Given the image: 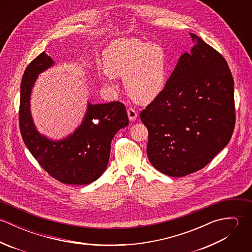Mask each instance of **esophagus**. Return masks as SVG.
<instances>
[{"label": "esophagus", "instance_id": "1", "mask_svg": "<svg viewBox=\"0 0 252 252\" xmlns=\"http://www.w3.org/2000/svg\"><path fill=\"white\" fill-rule=\"evenodd\" d=\"M127 113H128V117H129V119L131 121H134L138 117V112H137V110L135 108H128L127 109Z\"/></svg>", "mask_w": 252, "mask_h": 252}]
</instances>
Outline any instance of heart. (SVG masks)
Wrapping results in <instances>:
<instances>
[{
  "label": "heart",
  "instance_id": "obj_1",
  "mask_svg": "<svg viewBox=\"0 0 252 252\" xmlns=\"http://www.w3.org/2000/svg\"><path fill=\"white\" fill-rule=\"evenodd\" d=\"M105 70L124 77L129 95L140 103L154 100L164 89L167 56L162 46L137 38L112 41L104 51Z\"/></svg>",
  "mask_w": 252,
  "mask_h": 252
}]
</instances>
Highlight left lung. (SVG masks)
Masks as SVG:
<instances>
[{"label":"left lung","instance_id":"1","mask_svg":"<svg viewBox=\"0 0 252 252\" xmlns=\"http://www.w3.org/2000/svg\"><path fill=\"white\" fill-rule=\"evenodd\" d=\"M163 91L144 109L146 153L159 172L180 178L203 169L229 143L236 121L234 79L224 57L195 34Z\"/></svg>","mask_w":252,"mask_h":252}]
</instances>
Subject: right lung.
<instances>
[{
  "label": "right lung",
  "mask_w": 252,
  "mask_h": 252,
  "mask_svg": "<svg viewBox=\"0 0 252 252\" xmlns=\"http://www.w3.org/2000/svg\"><path fill=\"white\" fill-rule=\"evenodd\" d=\"M53 64L43 51L24 72L20 86V133L31 154L53 179L65 184H89L106 171L111 140L118 130L129 124L126 108L120 102L88 103L82 123L72 135L61 141L40 135L32 119L30 97L38 73Z\"/></svg>",
  "instance_id": "add662e5"
}]
</instances>
